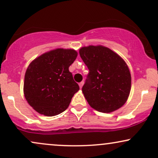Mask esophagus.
<instances>
[{
	"instance_id": "1",
	"label": "esophagus",
	"mask_w": 158,
	"mask_h": 158,
	"mask_svg": "<svg viewBox=\"0 0 158 158\" xmlns=\"http://www.w3.org/2000/svg\"><path fill=\"white\" fill-rule=\"evenodd\" d=\"M83 83H84V82H83V81H82V82H81L79 83V86H80V88H82L83 87Z\"/></svg>"
}]
</instances>
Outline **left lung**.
Instances as JSON below:
<instances>
[{
	"instance_id": "left-lung-1",
	"label": "left lung",
	"mask_w": 158,
	"mask_h": 158,
	"mask_svg": "<svg viewBox=\"0 0 158 158\" xmlns=\"http://www.w3.org/2000/svg\"><path fill=\"white\" fill-rule=\"evenodd\" d=\"M79 53L89 70L82 88L89 106L102 113L123 106L131 89V75L125 61L101 45L83 47Z\"/></svg>"
}]
</instances>
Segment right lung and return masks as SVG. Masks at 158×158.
Masks as SVG:
<instances>
[{"instance_id":"add662e5","label":"right lung","mask_w":158,"mask_h":158,"mask_svg":"<svg viewBox=\"0 0 158 158\" xmlns=\"http://www.w3.org/2000/svg\"><path fill=\"white\" fill-rule=\"evenodd\" d=\"M77 52L73 49L51 50L35 58L25 75V97L36 111L47 116L61 114L69 106L79 85L69 67Z\"/></svg>"}]
</instances>
